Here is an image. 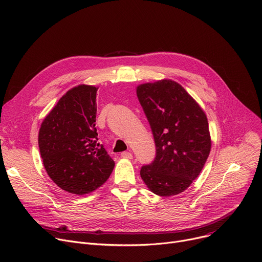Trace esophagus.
<instances>
[{
  "mask_svg": "<svg viewBox=\"0 0 262 262\" xmlns=\"http://www.w3.org/2000/svg\"><path fill=\"white\" fill-rule=\"evenodd\" d=\"M121 156L123 158H127V159H132L133 158V154L130 152H122Z\"/></svg>",
  "mask_w": 262,
  "mask_h": 262,
  "instance_id": "esophagus-1",
  "label": "esophagus"
}]
</instances>
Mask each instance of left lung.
I'll return each instance as SVG.
<instances>
[{
	"label": "left lung",
	"mask_w": 262,
	"mask_h": 262,
	"mask_svg": "<svg viewBox=\"0 0 262 262\" xmlns=\"http://www.w3.org/2000/svg\"><path fill=\"white\" fill-rule=\"evenodd\" d=\"M137 96L156 146L154 161L141 167V179L158 196L178 195L197 179L210 154L206 113L170 79L138 85Z\"/></svg>",
	"instance_id": "left-lung-1"
}]
</instances>
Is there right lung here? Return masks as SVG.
<instances>
[{"instance_id": "obj_1", "label": "right lung", "mask_w": 262, "mask_h": 262, "mask_svg": "<svg viewBox=\"0 0 262 262\" xmlns=\"http://www.w3.org/2000/svg\"><path fill=\"white\" fill-rule=\"evenodd\" d=\"M96 92L80 84L67 91L43 119L38 146L45 169L54 183L75 195L103 185L115 162L97 142Z\"/></svg>"}]
</instances>
